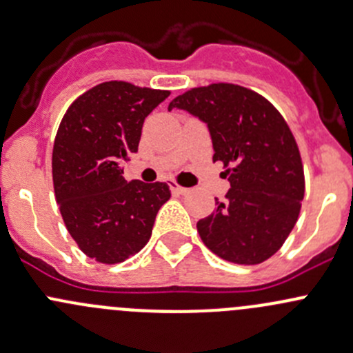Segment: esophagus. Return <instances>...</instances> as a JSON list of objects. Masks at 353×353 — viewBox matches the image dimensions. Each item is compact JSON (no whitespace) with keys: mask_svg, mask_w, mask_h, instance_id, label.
Masks as SVG:
<instances>
[{"mask_svg":"<svg viewBox=\"0 0 353 353\" xmlns=\"http://www.w3.org/2000/svg\"><path fill=\"white\" fill-rule=\"evenodd\" d=\"M169 188H170V191H172L174 194H186V193H188L186 188L179 186V184H177L176 181H170V183H169Z\"/></svg>","mask_w":353,"mask_h":353,"instance_id":"obj_1","label":"esophagus"}]
</instances>
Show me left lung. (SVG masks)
Here are the masks:
<instances>
[{
    "label": "left lung",
    "instance_id": "left-lung-1",
    "mask_svg": "<svg viewBox=\"0 0 353 353\" xmlns=\"http://www.w3.org/2000/svg\"><path fill=\"white\" fill-rule=\"evenodd\" d=\"M184 109L206 123L213 162L230 183L223 201L196 223L206 248L237 265L272 258L294 229L304 198V167L290 128L275 105L254 90L212 83L177 95L169 110Z\"/></svg>",
    "mask_w": 353,
    "mask_h": 353
}]
</instances>
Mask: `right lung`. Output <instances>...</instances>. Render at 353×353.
Wrapping results in <instances>:
<instances>
[{
  "label": "right lung",
  "mask_w": 353,
  "mask_h": 353,
  "mask_svg": "<svg viewBox=\"0 0 353 353\" xmlns=\"http://www.w3.org/2000/svg\"><path fill=\"white\" fill-rule=\"evenodd\" d=\"M169 94L104 81L63 116L52 148L56 201L70 236L95 261L114 265L137 254L170 198L165 183H128L121 167L138 152L145 117Z\"/></svg>",
  "instance_id": "1"
}]
</instances>
